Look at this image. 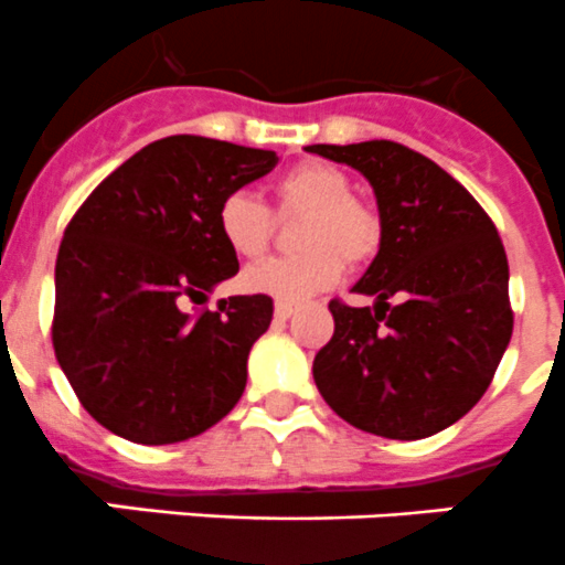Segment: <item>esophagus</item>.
Instances as JSON below:
<instances>
[{"mask_svg": "<svg viewBox=\"0 0 565 565\" xmlns=\"http://www.w3.org/2000/svg\"><path fill=\"white\" fill-rule=\"evenodd\" d=\"M294 312H296L294 305H288V301H277V307H275V318H277V321H288V318L294 316Z\"/></svg>", "mask_w": 565, "mask_h": 565, "instance_id": "1", "label": "esophagus"}]
</instances>
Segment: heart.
Segmentation results:
<instances>
[{"label": "heart", "mask_w": 565, "mask_h": 565, "mask_svg": "<svg viewBox=\"0 0 565 565\" xmlns=\"http://www.w3.org/2000/svg\"><path fill=\"white\" fill-rule=\"evenodd\" d=\"M275 214L249 192H231L216 209L222 242L242 258H260L277 233V220H294V258H271L249 266L242 285L249 294L280 301H301L332 288L343 275V260L362 266L379 253L382 216L365 198L351 194V178L323 161H305L285 170L271 186Z\"/></svg>", "instance_id": "1"}]
</instances>
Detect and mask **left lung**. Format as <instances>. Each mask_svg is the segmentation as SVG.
Listing matches in <instances>:
<instances>
[{
  "mask_svg": "<svg viewBox=\"0 0 565 565\" xmlns=\"http://www.w3.org/2000/svg\"><path fill=\"white\" fill-rule=\"evenodd\" d=\"M371 181L382 244L351 307L332 299L334 334L312 379L329 406L367 434L426 439L467 415L513 332L508 258L494 222L428 156L371 139L310 145Z\"/></svg>",
  "mask_w": 565,
  "mask_h": 565,
  "instance_id": "8db88e82",
  "label": "left lung"
}]
</instances>
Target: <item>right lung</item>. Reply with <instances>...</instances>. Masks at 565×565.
I'll return each instance as SVG.
<instances>
[{"label":"right lung","mask_w":565,"mask_h":565,"mask_svg":"<svg viewBox=\"0 0 565 565\" xmlns=\"http://www.w3.org/2000/svg\"><path fill=\"white\" fill-rule=\"evenodd\" d=\"M275 164V150L192 134L156 139L106 175L65 227L54 354L82 406L117 437L183 443L242 398L271 296H227L200 316L183 301L200 305L236 275L216 209Z\"/></svg>","instance_id":"right-lung-1"}]
</instances>
